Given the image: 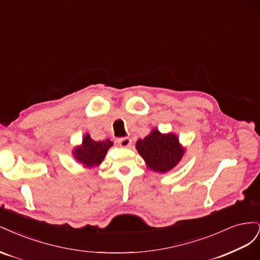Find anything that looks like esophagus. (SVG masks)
I'll return each mask as SVG.
<instances>
[{
  "instance_id": "esophagus-1",
  "label": "esophagus",
  "mask_w": 260,
  "mask_h": 260,
  "mask_svg": "<svg viewBox=\"0 0 260 260\" xmlns=\"http://www.w3.org/2000/svg\"><path fill=\"white\" fill-rule=\"evenodd\" d=\"M117 143L121 147H129L131 145V139L130 138H120L117 140Z\"/></svg>"
}]
</instances>
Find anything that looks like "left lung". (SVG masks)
<instances>
[{"instance_id": "8db88e82", "label": "left lung", "mask_w": 260, "mask_h": 260, "mask_svg": "<svg viewBox=\"0 0 260 260\" xmlns=\"http://www.w3.org/2000/svg\"><path fill=\"white\" fill-rule=\"evenodd\" d=\"M137 149L147 167L158 172H166L174 168L184 153L175 135H161L158 130H153L143 140L140 139L137 142Z\"/></svg>"}]
</instances>
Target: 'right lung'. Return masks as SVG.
Masks as SVG:
<instances>
[{"label": "right lung", "mask_w": 260, "mask_h": 260, "mask_svg": "<svg viewBox=\"0 0 260 260\" xmlns=\"http://www.w3.org/2000/svg\"><path fill=\"white\" fill-rule=\"evenodd\" d=\"M112 145L113 143L109 140L96 142L86 135L82 140V145L76 148L75 157L85 167H95L103 161L108 148Z\"/></svg>", "instance_id": "obj_1"}]
</instances>
